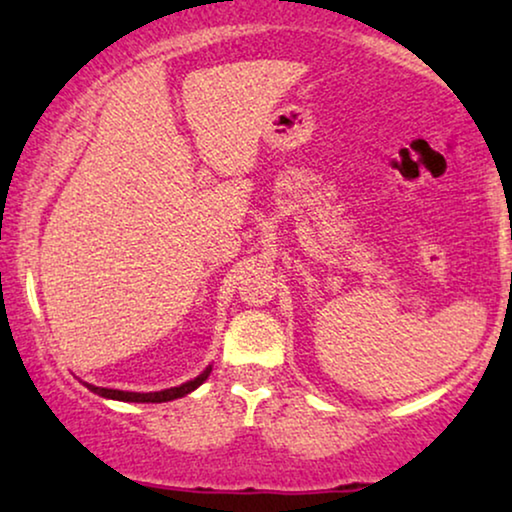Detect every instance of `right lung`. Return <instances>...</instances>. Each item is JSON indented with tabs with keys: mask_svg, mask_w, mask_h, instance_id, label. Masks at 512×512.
<instances>
[{
	"mask_svg": "<svg viewBox=\"0 0 512 512\" xmlns=\"http://www.w3.org/2000/svg\"><path fill=\"white\" fill-rule=\"evenodd\" d=\"M209 373H212V366H209L205 373H200L195 380L179 384V387L165 389V391H153V394H137V391H118V389H104V387H95V384H86V387L93 391L97 396L104 398H114V401H125V403H165V401H174V398H181L186 394H191L193 389H198L202 382L207 380Z\"/></svg>",
	"mask_w": 512,
	"mask_h": 512,
	"instance_id": "right-lung-1",
	"label": "right lung"
}]
</instances>
